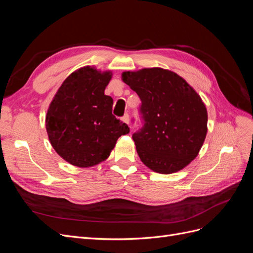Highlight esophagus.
<instances>
[{
  "label": "esophagus",
  "mask_w": 253,
  "mask_h": 253,
  "mask_svg": "<svg viewBox=\"0 0 253 253\" xmlns=\"http://www.w3.org/2000/svg\"><path fill=\"white\" fill-rule=\"evenodd\" d=\"M122 120H124L125 124L128 125V124H129V117H128V115H127V114H126L125 116H124V118H122Z\"/></svg>",
  "instance_id": "obj_1"
}]
</instances>
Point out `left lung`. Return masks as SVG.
<instances>
[{
  "instance_id": "left-lung-1",
  "label": "left lung",
  "mask_w": 253,
  "mask_h": 253,
  "mask_svg": "<svg viewBox=\"0 0 253 253\" xmlns=\"http://www.w3.org/2000/svg\"><path fill=\"white\" fill-rule=\"evenodd\" d=\"M121 79L141 100L144 125L133 134L141 162L160 174L182 170L196 158L208 132L201 96L179 75L162 67L124 72Z\"/></svg>"
}]
</instances>
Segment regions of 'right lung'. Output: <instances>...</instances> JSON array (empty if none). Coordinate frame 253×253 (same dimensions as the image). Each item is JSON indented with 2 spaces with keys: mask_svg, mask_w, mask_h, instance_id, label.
<instances>
[{
  "mask_svg": "<svg viewBox=\"0 0 253 253\" xmlns=\"http://www.w3.org/2000/svg\"><path fill=\"white\" fill-rule=\"evenodd\" d=\"M113 73L95 66L73 72L48 106L45 126L51 147L65 162L89 168L108 159L128 126L112 114L113 99L104 94Z\"/></svg>",
  "mask_w": 253,
  "mask_h": 253,
  "instance_id": "right-lung-1",
  "label": "right lung"
}]
</instances>
